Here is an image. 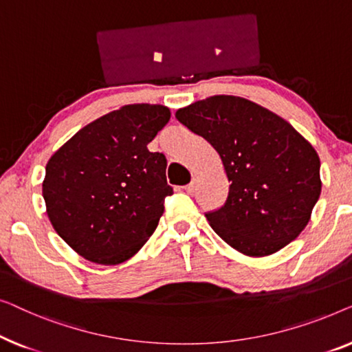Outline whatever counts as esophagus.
Here are the masks:
<instances>
[{
  "label": "esophagus",
  "instance_id": "obj_1",
  "mask_svg": "<svg viewBox=\"0 0 352 352\" xmlns=\"http://www.w3.org/2000/svg\"><path fill=\"white\" fill-rule=\"evenodd\" d=\"M195 190H196V180L192 178V180L185 186V191L186 192H195Z\"/></svg>",
  "mask_w": 352,
  "mask_h": 352
}]
</instances>
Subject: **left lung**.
Listing matches in <instances>:
<instances>
[{
  "label": "left lung",
  "mask_w": 352,
  "mask_h": 352,
  "mask_svg": "<svg viewBox=\"0 0 352 352\" xmlns=\"http://www.w3.org/2000/svg\"><path fill=\"white\" fill-rule=\"evenodd\" d=\"M223 162L230 191L206 214L217 234L247 256H266L296 239L320 196V161L285 120L247 98L214 96L177 110Z\"/></svg>",
  "instance_id": "1"
}]
</instances>
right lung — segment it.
Segmentation results:
<instances>
[{
    "mask_svg": "<svg viewBox=\"0 0 352 352\" xmlns=\"http://www.w3.org/2000/svg\"><path fill=\"white\" fill-rule=\"evenodd\" d=\"M169 120L164 105L121 107L84 126L47 161V217L82 258L120 265L156 230L172 188L166 156L146 145Z\"/></svg>",
    "mask_w": 352,
    "mask_h": 352,
    "instance_id": "obj_1",
    "label": "right lung"
}]
</instances>
